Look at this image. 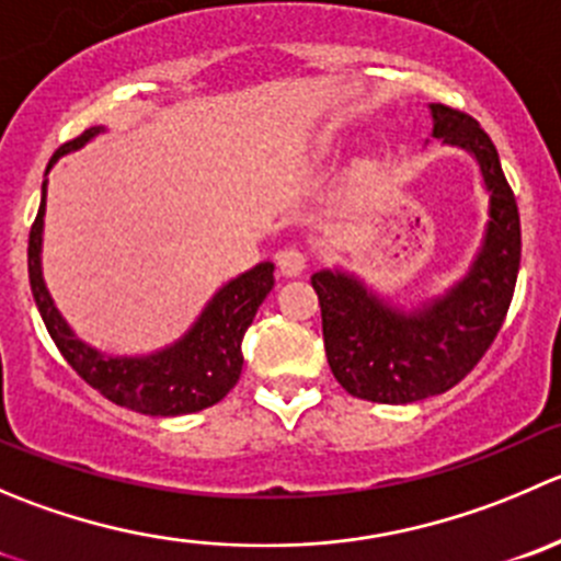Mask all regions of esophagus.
I'll use <instances>...</instances> for the list:
<instances>
[{
  "mask_svg": "<svg viewBox=\"0 0 561 561\" xmlns=\"http://www.w3.org/2000/svg\"><path fill=\"white\" fill-rule=\"evenodd\" d=\"M276 265H279L282 276H301L307 268V254L298 247H287L276 254Z\"/></svg>",
  "mask_w": 561,
  "mask_h": 561,
  "instance_id": "obj_1",
  "label": "esophagus"
}]
</instances>
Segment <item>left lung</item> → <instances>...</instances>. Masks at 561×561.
Returning <instances> with one entry per match:
<instances>
[{
    "label": "left lung",
    "mask_w": 561,
    "mask_h": 561,
    "mask_svg": "<svg viewBox=\"0 0 561 561\" xmlns=\"http://www.w3.org/2000/svg\"><path fill=\"white\" fill-rule=\"evenodd\" d=\"M433 139L466 150L488 192V225L469 271L442 296L402 309L342 268L312 274L329 367L353 397L386 405L444 394L496 340L520 268V219L491 136L474 117L431 103Z\"/></svg>",
    "instance_id": "8db88e82"
}]
</instances>
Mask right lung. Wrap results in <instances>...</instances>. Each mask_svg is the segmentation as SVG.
Returning <instances> with one entry per match:
<instances>
[{"instance_id": "right-lung-1", "label": "right lung", "mask_w": 561, "mask_h": 561, "mask_svg": "<svg viewBox=\"0 0 561 561\" xmlns=\"http://www.w3.org/2000/svg\"><path fill=\"white\" fill-rule=\"evenodd\" d=\"M101 130L103 125H95L76 136L73 142L62 145L48 161L46 175L62 156L84 148ZM46 183L48 181H43L41 208H37V219L30 230L26 265H30V285L37 312L65 362L106 400L136 413H148V416H183V413L203 411V408L225 400L227 391L241 378L243 334L252 325L260 304L274 287V263H257L254 268L243 271L236 279L221 285L214 298L205 304L192 329L172 345L148 353V356H112V353L98 351L76 336L43 279L41 252Z\"/></svg>"}]
</instances>
